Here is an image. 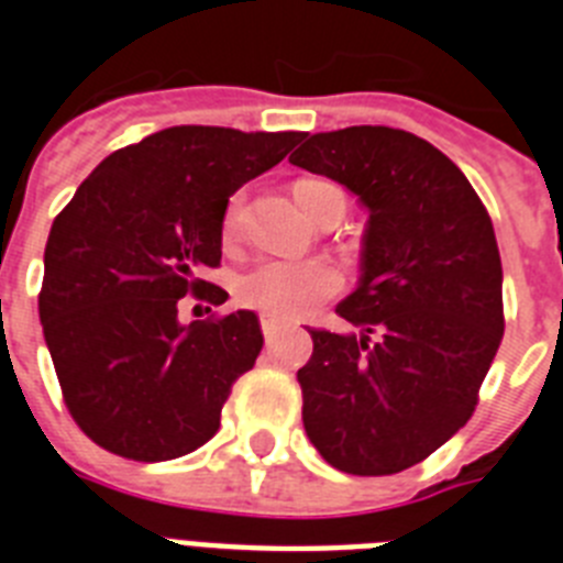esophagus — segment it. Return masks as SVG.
I'll return each mask as SVG.
<instances>
[{"instance_id": "esophagus-1", "label": "esophagus", "mask_w": 563, "mask_h": 563, "mask_svg": "<svg viewBox=\"0 0 563 563\" xmlns=\"http://www.w3.org/2000/svg\"><path fill=\"white\" fill-rule=\"evenodd\" d=\"M280 322L277 320H272V317H263L261 320V331H263V336H266V340H272V336H277L280 334Z\"/></svg>"}]
</instances>
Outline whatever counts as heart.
Wrapping results in <instances>:
<instances>
[{"label": "heart", "instance_id": "1", "mask_svg": "<svg viewBox=\"0 0 563 563\" xmlns=\"http://www.w3.org/2000/svg\"><path fill=\"white\" fill-rule=\"evenodd\" d=\"M331 195H342L329 180H297L295 198L309 218H317ZM243 195L227 200L221 218V238L232 243L241 232ZM340 291V275L325 261H261L234 280V297L241 306L272 320H295L309 314L322 300Z\"/></svg>", "mask_w": 563, "mask_h": 563}]
</instances>
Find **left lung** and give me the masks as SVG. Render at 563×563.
<instances>
[{
  "mask_svg": "<svg viewBox=\"0 0 563 563\" xmlns=\"http://www.w3.org/2000/svg\"><path fill=\"white\" fill-rule=\"evenodd\" d=\"M291 164L368 207L363 277L336 306L356 334L309 329L302 424L351 476H390L467 424L505 334L501 257L462 169L394 126L302 135Z\"/></svg>",
  "mask_w": 563,
  "mask_h": 563,
  "instance_id": "left-lung-1",
  "label": "left lung"
}]
</instances>
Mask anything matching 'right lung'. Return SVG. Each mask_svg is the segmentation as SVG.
Segmentation results:
<instances>
[{"label":"right lung","instance_id":"obj_1","mask_svg":"<svg viewBox=\"0 0 563 563\" xmlns=\"http://www.w3.org/2000/svg\"><path fill=\"white\" fill-rule=\"evenodd\" d=\"M300 139L169 126L107 155L56 214L38 317L67 410L99 448L166 462L218 433L261 322L232 311L180 325V297L227 302L200 272L221 266L229 195Z\"/></svg>","mask_w":563,"mask_h":563}]
</instances>
